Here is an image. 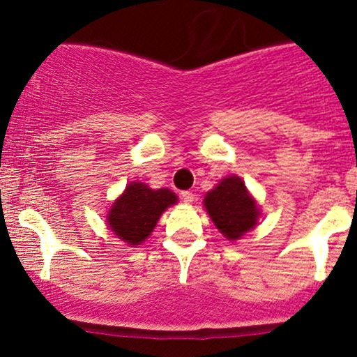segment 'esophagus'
Listing matches in <instances>:
<instances>
[{"instance_id": "esophagus-1", "label": "esophagus", "mask_w": 357, "mask_h": 357, "mask_svg": "<svg viewBox=\"0 0 357 357\" xmlns=\"http://www.w3.org/2000/svg\"><path fill=\"white\" fill-rule=\"evenodd\" d=\"M181 199L186 204H191L192 202H195V195H192L191 191H183L181 192Z\"/></svg>"}]
</instances>
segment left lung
Segmentation results:
<instances>
[{
	"instance_id": "1",
	"label": "left lung",
	"mask_w": 357,
	"mask_h": 357,
	"mask_svg": "<svg viewBox=\"0 0 357 357\" xmlns=\"http://www.w3.org/2000/svg\"><path fill=\"white\" fill-rule=\"evenodd\" d=\"M204 208L227 240H238L257 227L260 210L238 176H228L206 192Z\"/></svg>"
}]
</instances>
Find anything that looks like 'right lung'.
Here are the masks:
<instances>
[{
    "label": "right lung",
    "instance_id": "1",
    "mask_svg": "<svg viewBox=\"0 0 357 357\" xmlns=\"http://www.w3.org/2000/svg\"><path fill=\"white\" fill-rule=\"evenodd\" d=\"M176 203L178 196L167 188L151 190L144 183L132 181L110 206L107 225L117 238L136 247L153 233L162 211Z\"/></svg>",
    "mask_w": 357,
    "mask_h": 357
}]
</instances>
